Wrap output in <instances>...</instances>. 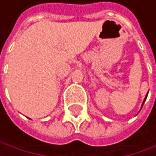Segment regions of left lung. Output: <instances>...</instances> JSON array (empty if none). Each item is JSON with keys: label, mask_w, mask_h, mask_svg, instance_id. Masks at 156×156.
<instances>
[{"label": "left lung", "mask_w": 156, "mask_h": 156, "mask_svg": "<svg viewBox=\"0 0 156 156\" xmlns=\"http://www.w3.org/2000/svg\"><path fill=\"white\" fill-rule=\"evenodd\" d=\"M148 95V94H147ZM147 95L145 96V98H144V100H143V103H142V105H143V104H144V102H145V100H146V98H147ZM142 105H141V107H142Z\"/></svg>", "instance_id": "1"}]
</instances>
